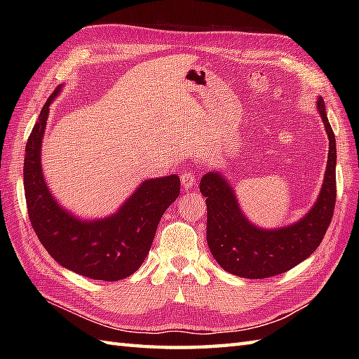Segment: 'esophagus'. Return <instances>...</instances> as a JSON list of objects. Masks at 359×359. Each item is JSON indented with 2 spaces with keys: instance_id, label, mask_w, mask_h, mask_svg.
Here are the masks:
<instances>
[{
  "instance_id": "1",
  "label": "esophagus",
  "mask_w": 359,
  "mask_h": 359,
  "mask_svg": "<svg viewBox=\"0 0 359 359\" xmlns=\"http://www.w3.org/2000/svg\"><path fill=\"white\" fill-rule=\"evenodd\" d=\"M180 182H182V187H184L185 189L191 188V187L194 185V182H196V175H194V172H193V171H189V170L184 171V172L180 174Z\"/></svg>"
}]
</instances>
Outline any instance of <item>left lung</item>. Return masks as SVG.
<instances>
[{"label": "left lung", "instance_id": "left-lung-1", "mask_svg": "<svg viewBox=\"0 0 359 359\" xmlns=\"http://www.w3.org/2000/svg\"><path fill=\"white\" fill-rule=\"evenodd\" d=\"M318 111L329 135V162L315 207L299 222L279 230H259L243 217L233 188L222 175L208 172L202 177L208 247L225 271L248 279L276 276L307 259L324 239L337 203V143L323 98L318 100Z\"/></svg>", "mask_w": 359, "mask_h": 359}]
</instances>
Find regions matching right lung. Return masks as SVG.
<instances>
[{"instance_id": "obj_1", "label": "right lung", "mask_w": 359, "mask_h": 359, "mask_svg": "<svg viewBox=\"0 0 359 359\" xmlns=\"http://www.w3.org/2000/svg\"><path fill=\"white\" fill-rule=\"evenodd\" d=\"M53 90L30 133L25 157V196L30 224L46 251L67 270L95 280H120L143 264L157 225L180 193L179 175L151 179L114 216L80 220L53 201L41 172V139Z\"/></svg>"}]
</instances>
